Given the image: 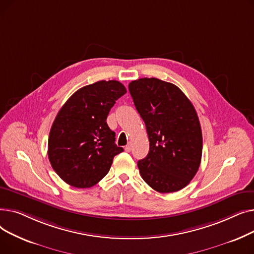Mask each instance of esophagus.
Returning <instances> with one entry per match:
<instances>
[{
  "label": "esophagus",
  "instance_id": "obj_1",
  "mask_svg": "<svg viewBox=\"0 0 254 254\" xmlns=\"http://www.w3.org/2000/svg\"><path fill=\"white\" fill-rule=\"evenodd\" d=\"M125 150L127 151V152H129L130 150H131V145L130 144H127L126 147H125Z\"/></svg>",
  "mask_w": 254,
  "mask_h": 254
}]
</instances>
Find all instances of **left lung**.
I'll use <instances>...</instances> for the list:
<instances>
[{"label": "left lung", "instance_id": "1", "mask_svg": "<svg viewBox=\"0 0 254 254\" xmlns=\"http://www.w3.org/2000/svg\"><path fill=\"white\" fill-rule=\"evenodd\" d=\"M128 90L149 139V152L138 162L141 177L161 193L182 190L202 159V129L194 107L179 87L157 78L134 80Z\"/></svg>", "mask_w": 254, "mask_h": 254}]
</instances>
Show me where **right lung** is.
Masks as SVG:
<instances>
[{
    "label": "right lung",
    "mask_w": 254,
    "mask_h": 254,
    "mask_svg": "<svg viewBox=\"0 0 254 254\" xmlns=\"http://www.w3.org/2000/svg\"><path fill=\"white\" fill-rule=\"evenodd\" d=\"M126 92L116 80H102L78 89L59 111L49 132L48 158L65 183L91 188L107 175L114 156L124 151L115 144V132L106 119Z\"/></svg>",
    "instance_id": "1"
}]
</instances>
